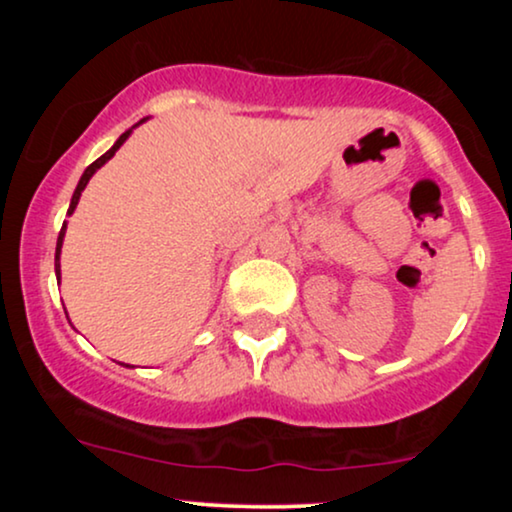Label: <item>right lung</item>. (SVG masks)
Here are the masks:
<instances>
[{
    "instance_id": "add662e5",
    "label": "right lung",
    "mask_w": 512,
    "mask_h": 512,
    "mask_svg": "<svg viewBox=\"0 0 512 512\" xmlns=\"http://www.w3.org/2000/svg\"><path fill=\"white\" fill-rule=\"evenodd\" d=\"M129 132H132V129H127L125 134H120V139H117L115 142V146L110 151H105V154L98 158V161H93L91 166H88L86 170H84V175H81V180H79V185H76V190H74V197H72V204H69V211L67 214H72V211L76 209V204H79V197H81V192H84V187H86V182L91 180V175L96 173L98 168L103 166L105 161H110V158L115 156V151L120 149L122 144H125V139L129 137ZM62 238H64V226H62V231H60V238H57V252H55V272H57V281H60V248H62Z\"/></svg>"
}]
</instances>
